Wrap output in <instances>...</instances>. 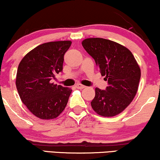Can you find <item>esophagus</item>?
Returning a JSON list of instances; mask_svg holds the SVG:
<instances>
[{
    "mask_svg": "<svg viewBox=\"0 0 160 160\" xmlns=\"http://www.w3.org/2000/svg\"><path fill=\"white\" fill-rule=\"evenodd\" d=\"M76 87L77 89H84V88H85V87H86V86H84V85H82L81 84H76Z\"/></svg>",
    "mask_w": 160,
    "mask_h": 160,
    "instance_id": "34e87169",
    "label": "esophagus"
}]
</instances>
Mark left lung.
<instances>
[{"label":"left lung","mask_w":160,"mask_h":160,"mask_svg":"<svg viewBox=\"0 0 160 160\" xmlns=\"http://www.w3.org/2000/svg\"><path fill=\"white\" fill-rule=\"evenodd\" d=\"M82 46L95 61L108 87L95 88L91 106L98 114L111 117L122 112L136 95L141 69L130 50L108 39H84Z\"/></svg>","instance_id":"obj_1"}]
</instances>
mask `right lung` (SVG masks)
<instances>
[{
  "label": "right lung",
  "mask_w": 160,
  "mask_h": 160,
  "mask_svg": "<svg viewBox=\"0 0 160 160\" xmlns=\"http://www.w3.org/2000/svg\"><path fill=\"white\" fill-rule=\"evenodd\" d=\"M71 45L70 41L43 43L26 54L19 63L17 91L28 110L38 118L54 119L66 106L72 89L50 81L62 71L64 54Z\"/></svg>",
  "instance_id": "1"
}]
</instances>
